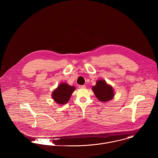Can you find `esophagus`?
Here are the masks:
<instances>
[{"mask_svg": "<svg viewBox=\"0 0 158 158\" xmlns=\"http://www.w3.org/2000/svg\"><path fill=\"white\" fill-rule=\"evenodd\" d=\"M85 85H79V87L80 88V89H85Z\"/></svg>", "mask_w": 158, "mask_h": 158, "instance_id": "1", "label": "esophagus"}]
</instances>
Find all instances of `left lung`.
<instances>
[{"instance_id": "obj_1", "label": "left lung", "mask_w": 158, "mask_h": 158, "mask_svg": "<svg viewBox=\"0 0 158 158\" xmlns=\"http://www.w3.org/2000/svg\"><path fill=\"white\" fill-rule=\"evenodd\" d=\"M96 85L93 86L92 90L96 97L101 102H107L110 101L114 96L113 88L108 85L104 80H98Z\"/></svg>"}]
</instances>
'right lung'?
Masks as SVG:
<instances>
[{
  "label": "right lung",
  "mask_w": 158,
  "mask_h": 158,
  "mask_svg": "<svg viewBox=\"0 0 158 158\" xmlns=\"http://www.w3.org/2000/svg\"><path fill=\"white\" fill-rule=\"evenodd\" d=\"M74 90V86H70L66 83H62L53 91L52 96L58 104H64L68 102Z\"/></svg>",
  "instance_id": "add662e5"
}]
</instances>
